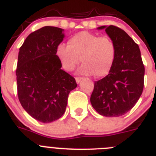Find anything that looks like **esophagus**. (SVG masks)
I'll use <instances>...</instances> for the list:
<instances>
[{
  "instance_id": "esophagus-1",
  "label": "esophagus",
  "mask_w": 156,
  "mask_h": 156,
  "mask_svg": "<svg viewBox=\"0 0 156 156\" xmlns=\"http://www.w3.org/2000/svg\"><path fill=\"white\" fill-rule=\"evenodd\" d=\"M82 79L83 78H81V77H76V83H80V82L82 80Z\"/></svg>"
}]
</instances>
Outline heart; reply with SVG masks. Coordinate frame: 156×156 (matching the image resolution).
Listing matches in <instances>:
<instances>
[{"mask_svg":"<svg viewBox=\"0 0 156 156\" xmlns=\"http://www.w3.org/2000/svg\"><path fill=\"white\" fill-rule=\"evenodd\" d=\"M56 55L66 71H73L81 60L80 74L104 77L112 68L116 48L109 37L82 31L70 37L68 45H58Z\"/></svg>","mask_w":156,"mask_h":156,"instance_id":"b5f03b06","label":"heart"}]
</instances>
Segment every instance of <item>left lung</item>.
Segmentation results:
<instances>
[{
    "label": "left lung",
    "mask_w": 156,
    "mask_h": 156,
    "mask_svg": "<svg viewBox=\"0 0 156 156\" xmlns=\"http://www.w3.org/2000/svg\"><path fill=\"white\" fill-rule=\"evenodd\" d=\"M97 30H105L115 43L116 55L109 73L94 82L90 103L100 115L121 116L133 108L143 91L144 66L140 49L119 27L102 26Z\"/></svg>",
    "instance_id": "1"
}]
</instances>
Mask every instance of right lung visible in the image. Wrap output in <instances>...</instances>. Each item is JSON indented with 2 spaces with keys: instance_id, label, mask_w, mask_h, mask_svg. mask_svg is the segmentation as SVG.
Instances as JSON below:
<instances>
[{
  "instance_id": "obj_1",
  "label": "right lung",
  "mask_w": 156,
  "mask_h": 156,
  "mask_svg": "<svg viewBox=\"0 0 156 156\" xmlns=\"http://www.w3.org/2000/svg\"><path fill=\"white\" fill-rule=\"evenodd\" d=\"M64 30L44 27L30 34L19 49L16 80L23 108L44 123L58 119L66 111L70 91L77 87L73 77L62 69L56 48Z\"/></svg>"
}]
</instances>
